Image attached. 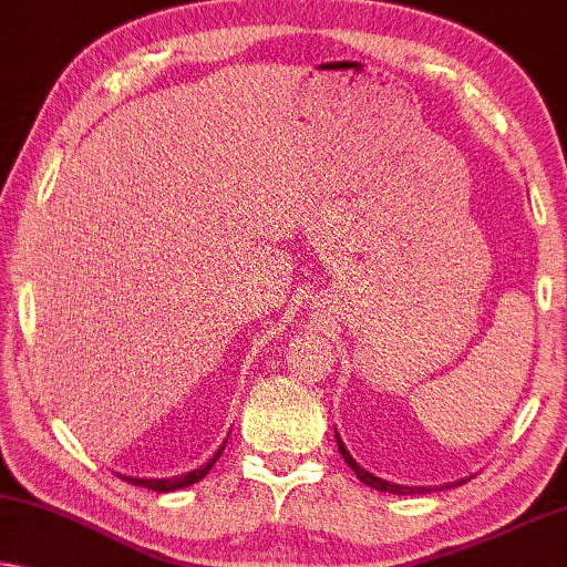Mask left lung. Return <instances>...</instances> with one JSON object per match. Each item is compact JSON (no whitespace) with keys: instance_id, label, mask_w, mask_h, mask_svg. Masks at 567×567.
I'll return each mask as SVG.
<instances>
[{"instance_id":"obj_1","label":"left lung","mask_w":567,"mask_h":567,"mask_svg":"<svg viewBox=\"0 0 567 567\" xmlns=\"http://www.w3.org/2000/svg\"><path fill=\"white\" fill-rule=\"evenodd\" d=\"M334 435H337L339 454H342V458L347 461V464H350V468L357 474V478H360L362 484H368V486H372V489H378V492H390V494H429L431 492V486H400V484L385 482V478H378V476L370 474V472H364V468L350 456V451L344 449V443H342V439H339V433H334ZM464 482H468V478H461V482H456L454 486L464 484ZM446 486L451 489V484H446Z\"/></svg>"}]
</instances>
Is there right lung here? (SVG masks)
<instances>
[{"label":"right lung","mask_w":567,"mask_h":567,"mask_svg":"<svg viewBox=\"0 0 567 567\" xmlns=\"http://www.w3.org/2000/svg\"><path fill=\"white\" fill-rule=\"evenodd\" d=\"M223 449H225V443H223L220 449H217V454H215L210 461H207L205 466H199V468H195V472H189V474L172 476V478H134V476H124V478H126L128 484L146 486V489H152V492H174V489H182V486H193V484H197L199 478H203V476L215 466V461L220 458Z\"/></svg>","instance_id":"obj_1"}]
</instances>
